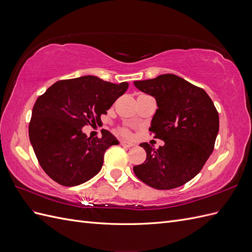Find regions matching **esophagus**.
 Here are the masks:
<instances>
[{
  "label": "esophagus",
  "instance_id": "obj_1",
  "mask_svg": "<svg viewBox=\"0 0 252 252\" xmlns=\"http://www.w3.org/2000/svg\"><path fill=\"white\" fill-rule=\"evenodd\" d=\"M120 144H121L123 147H127V148H130V147L134 146V145H133L132 143H129V142H127V141H121Z\"/></svg>",
  "mask_w": 252,
  "mask_h": 252
}]
</instances>
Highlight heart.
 Returning <instances> with one entry per match:
<instances>
[{
	"label": "heart",
	"instance_id": "heart-1",
	"mask_svg": "<svg viewBox=\"0 0 252 252\" xmlns=\"http://www.w3.org/2000/svg\"><path fill=\"white\" fill-rule=\"evenodd\" d=\"M120 133H122V134H124V135H130V132H129L127 129H125V128H121L120 129Z\"/></svg>",
	"mask_w": 252,
	"mask_h": 252
}]
</instances>
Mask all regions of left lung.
Returning <instances> with one entry per match:
<instances>
[{"label":"left lung","instance_id":"obj_1","mask_svg":"<svg viewBox=\"0 0 252 252\" xmlns=\"http://www.w3.org/2000/svg\"><path fill=\"white\" fill-rule=\"evenodd\" d=\"M133 84L156 98L158 109L149 131L165 142L158 149L140 144L147 158L133 167L134 174L156 189L186 184L202 170L215 148L220 125L215 104L204 89L172 73Z\"/></svg>","mask_w":252,"mask_h":252}]
</instances>
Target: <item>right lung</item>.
<instances>
[{
    "label": "right lung",
    "mask_w": 252,
    "mask_h": 252,
    "mask_svg": "<svg viewBox=\"0 0 252 252\" xmlns=\"http://www.w3.org/2000/svg\"><path fill=\"white\" fill-rule=\"evenodd\" d=\"M129 84H113L94 75L56 82L37 97L29 123V140L43 170L63 186H78L101 170L104 154L119 141L108 130L87 138L86 125L123 95Z\"/></svg>",
    "instance_id": "obj_1"
}]
</instances>
